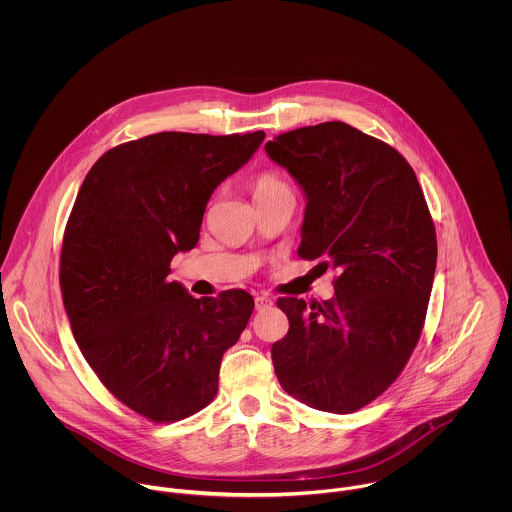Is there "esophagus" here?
<instances>
[{"label": "esophagus", "instance_id": "1", "mask_svg": "<svg viewBox=\"0 0 512 512\" xmlns=\"http://www.w3.org/2000/svg\"><path fill=\"white\" fill-rule=\"evenodd\" d=\"M254 301H256V309L258 311H264V309H268V307H272V299L268 297V295H264V293H258L256 297H254Z\"/></svg>", "mask_w": 512, "mask_h": 512}]
</instances>
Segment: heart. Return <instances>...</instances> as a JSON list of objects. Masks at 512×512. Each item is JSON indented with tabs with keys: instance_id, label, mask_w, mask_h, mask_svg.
<instances>
[{
	"instance_id": "b5f03b06",
	"label": "heart",
	"mask_w": 512,
	"mask_h": 512,
	"mask_svg": "<svg viewBox=\"0 0 512 512\" xmlns=\"http://www.w3.org/2000/svg\"><path fill=\"white\" fill-rule=\"evenodd\" d=\"M288 189V185L276 175V173H262L256 177V181L252 183V193H254V199H262V197H268L272 193H278V191H284Z\"/></svg>"
}]
</instances>
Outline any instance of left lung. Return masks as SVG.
Instances as JSON below:
<instances>
[{"label": "left lung", "instance_id": "obj_1", "mask_svg": "<svg viewBox=\"0 0 512 512\" xmlns=\"http://www.w3.org/2000/svg\"><path fill=\"white\" fill-rule=\"evenodd\" d=\"M264 147L307 201L297 254L341 270L335 295L311 309L278 299L290 331L272 347L276 376L299 402L349 414L398 378L420 339L438 260L434 220L410 163L345 122Z\"/></svg>", "mask_w": 512, "mask_h": 512}]
</instances>
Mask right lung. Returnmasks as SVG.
<instances>
[{
    "instance_id": "add662e5",
    "label": "right lung",
    "mask_w": 512,
    "mask_h": 512,
    "mask_svg": "<svg viewBox=\"0 0 512 512\" xmlns=\"http://www.w3.org/2000/svg\"><path fill=\"white\" fill-rule=\"evenodd\" d=\"M264 138L146 136L106 151L76 195L59 274L74 339L100 382L151 422L213 402L222 355L252 315L244 290L195 299L167 276L197 246L213 191Z\"/></svg>"
}]
</instances>
